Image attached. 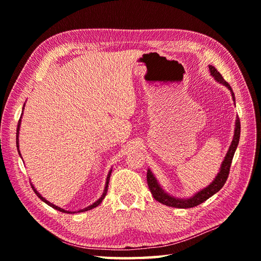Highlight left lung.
Wrapping results in <instances>:
<instances>
[{
    "mask_svg": "<svg viewBox=\"0 0 261 261\" xmlns=\"http://www.w3.org/2000/svg\"><path fill=\"white\" fill-rule=\"evenodd\" d=\"M208 68H210V71H211V75H212L216 81L222 83L223 85H225L226 87L229 88L230 92H231L232 98H233V101H234V93H233V91H232V88L229 85V83L223 79L222 75H221L219 71L216 70L214 66H208ZM240 127H241L240 120H239V116H238L237 120H236V130H234L233 140H232V143H231V146L229 148V151H228V153H226V156H225L223 163H222V166H221L220 173L218 174V176L215 177V179L212 181V184L208 185L206 188H204V190H202L201 192H198L197 194H195V195H194L191 198L179 199V198L171 197V196L168 195V194H166L162 190V187L159 186V184L157 182L156 178L153 177L151 171L148 170L147 182H148L149 190H150L153 198L156 199V201H158L159 203H163L165 205H167V206L178 207V208H190V207L197 206V205L202 204L203 202L206 201L207 198H210L211 196L214 195L216 192H219L221 188L223 187V185L225 184L226 179H228L232 159H233L236 149L238 147V143H239V139H240Z\"/></svg>",
    "mask_w": 261,
    "mask_h": 261,
    "instance_id": "1",
    "label": "left lung"
}]
</instances>
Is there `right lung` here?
Segmentation results:
<instances>
[{
  "instance_id": "add662e5",
  "label": "right lung",
  "mask_w": 261,
  "mask_h": 261,
  "mask_svg": "<svg viewBox=\"0 0 261 261\" xmlns=\"http://www.w3.org/2000/svg\"><path fill=\"white\" fill-rule=\"evenodd\" d=\"M20 123H21V116H20V120H19V122H18V127H16V148H18V151H19V153H20V150H19V130H20ZM20 156H21V153H20ZM111 173H112V169L110 170V173H109V175H108V178H107V184H105V188H104V193H103V195L101 196V198H98L97 201L94 203V204H92V205H90V206L88 207H85L84 210H81V211H79V212H85V211H88V210H92V208H94V207H96L97 205H99L102 203V201H103V198L105 197V195H107V193H108V187H109V181H110V177H111ZM32 187V190H33V192L36 193V195L41 199V201H43L45 202L46 204H48L49 206H51V207H54V208H56V210H58V211H60V212H63V213H71V212H69V211H65V210H63V208H60V207H58V206H56V205H54L53 203H50V202H48L46 198H43L40 194H39L38 192H37V190L33 186H31Z\"/></svg>"
}]
</instances>
